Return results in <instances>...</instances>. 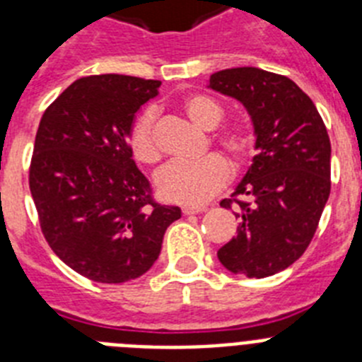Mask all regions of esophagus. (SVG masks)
Returning <instances> with one entry per match:
<instances>
[{"mask_svg": "<svg viewBox=\"0 0 362 362\" xmlns=\"http://www.w3.org/2000/svg\"><path fill=\"white\" fill-rule=\"evenodd\" d=\"M206 210V206H183L185 216H192V214H201Z\"/></svg>", "mask_w": 362, "mask_h": 362, "instance_id": "34e87169", "label": "esophagus"}]
</instances>
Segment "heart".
<instances>
[{
    "instance_id": "obj_1",
    "label": "heart",
    "mask_w": 362,
    "mask_h": 362,
    "mask_svg": "<svg viewBox=\"0 0 362 362\" xmlns=\"http://www.w3.org/2000/svg\"><path fill=\"white\" fill-rule=\"evenodd\" d=\"M185 116L203 130H214L223 119V108L206 95L194 94L183 101ZM130 145L137 161L153 165L161 158V148L156 139V114L146 110L130 134ZM233 158L243 159L250 152V137L243 132H228L221 137ZM230 181V166L219 156H209L196 163H170L156 175L158 194L168 203L185 206H201L212 199Z\"/></svg>"
}]
</instances>
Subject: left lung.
Returning a JSON list of instances; mask_svg holds the SVG:
<instances>
[{
    "label": "left lung",
    "mask_w": 362,
    "mask_h": 362,
    "mask_svg": "<svg viewBox=\"0 0 362 362\" xmlns=\"http://www.w3.org/2000/svg\"><path fill=\"white\" fill-rule=\"evenodd\" d=\"M209 88L245 107L257 156L232 196L238 235L217 250L232 274L268 277L305 254L330 196L332 146L312 99L292 79L257 66L212 74ZM232 209V199L221 201Z\"/></svg>",
    "instance_id": "obj_1"
}]
</instances>
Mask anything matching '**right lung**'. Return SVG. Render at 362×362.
<instances>
[{"mask_svg": "<svg viewBox=\"0 0 362 362\" xmlns=\"http://www.w3.org/2000/svg\"><path fill=\"white\" fill-rule=\"evenodd\" d=\"M161 81L121 74L81 78L45 110L30 163L41 230L66 267L95 283H127L152 268L179 206L150 199L132 159L139 108Z\"/></svg>", "mask_w": 362, "mask_h": 362, "instance_id": "obj_1", "label": "right lung"}]
</instances>
